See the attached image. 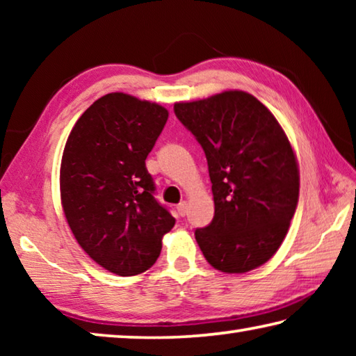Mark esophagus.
I'll use <instances>...</instances> for the list:
<instances>
[{"instance_id":"obj_1","label":"esophagus","mask_w":356,"mask_h":356,"mask_svg":"<svg viewBox=\"0 0 356 356\" xmlns=\"http://www.w3.org/2000/svg\"><path fill=\"white\" fill-rule=\"evenodd\" d=\"M177 212H179L180 216H185L186 212H188V204H186L185 201L179 202V204H177Z\"/></svg>"}]
</instances>
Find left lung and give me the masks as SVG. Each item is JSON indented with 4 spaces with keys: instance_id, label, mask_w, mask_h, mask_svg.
<instances>
[{
    "instance_id": "1",
    "label": "left lung",
    "mask_w": 356,
    "mask_h": 356,
    "mask_svg": "<svg viewBox=\"0 0 356 356\" xmlns=\"http://www.w3.org/2000/svg\"><path fill=\"white\" fill-rule=\"evenodd\" d=\"M206 154L215 215L195 237L225 273H246L272 257L298 204L297 159L267 106L243 91L174 105Z\"/></svg>"
}]
</instances>
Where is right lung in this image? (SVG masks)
<instances>
[{
    "label": "right lung",
    "mask_w": 356,
    "mask_h": 356,
    "mask_svg": "<svg viewBox=\"0 0 356 356\" xmlns=\"http://www.w3.org/2000/svg\"><path fill=\"white\" fill-rule=\"evenodd\" d=\"M168 110L129 94H106L76 120L61 161V201L76 242L119 276L152 267L174 216L155 200L146 159Z\"/></svg>",
    "instance_id": "1"
}]
</instances>
